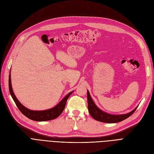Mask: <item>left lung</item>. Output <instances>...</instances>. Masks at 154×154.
<instances>
[{"label": "left lung", "mask_w": 154, "mask_h": 154, "mask_svg": "<svg viewBox=\"0 0 154 154\" xmlns=\"http://www.w3.org/2000/svg\"><path fill=\"white\" fill-rule=\"evenodd\" d=\"M87 101H88V112L92 116L93 119L99 122L105 123H117L119 122L122 121L134 113L137 106L132 110L131 112L122 114V115H111L104 112V111L100 109L95 104L94 102L90 95L88 91H87Z\"/></svg>", "instance_id": "left-lung-1"}]
</instances>
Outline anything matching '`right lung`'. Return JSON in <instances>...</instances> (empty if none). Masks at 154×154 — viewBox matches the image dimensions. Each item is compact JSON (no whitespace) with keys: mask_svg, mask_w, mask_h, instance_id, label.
<instances>
[{"mask_svg":"<svg viewBox=\"0 0 154 154\" xmlns=\"http://www.w3.org/2000/svg\"><path fill=\"white\" fill-rule=\"evenodd\" d=\"M9 89L11 95L14 100V101L17 106V107L20 109V111L22 112L25 116L29 118L30 120H32L34 121H38V122H43V121H48L54 120L57 118L63 111L66 106V104L67 102V100L70 96L71 94L73 92L69 93L67 95L62 99L61 101L57 104L55 107L46 110H42V111H34V110H30L28 108H25L24 106H23L20 102L18 100V99L16 97L15 95L13 92L12 85H11V75L9 74Z\"/></svg>","mask_w":154,"mask_h":154,"instance_id":"obj_1","label":"right lung"}]
</instances>
